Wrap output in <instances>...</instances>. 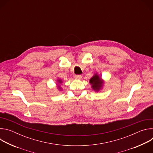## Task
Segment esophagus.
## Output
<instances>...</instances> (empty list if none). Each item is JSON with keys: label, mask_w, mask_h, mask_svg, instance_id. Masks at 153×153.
<instances>
[{"label": "esophagus", "mask_w": 153, "mask_h": 153, "mask_svg": "<svg viewBox=\"0 0 153 153\" xmlns=\"http://www.w3.org/2000/svg\"><path fill=\"white\" fill-rule=\"evenodd\" d=\"M74 77H75V79H79V80H80V79H82V76H81L80 75H76V76H75Z\"/></svg>", "instance_id": "obj_1"}]
</instances>
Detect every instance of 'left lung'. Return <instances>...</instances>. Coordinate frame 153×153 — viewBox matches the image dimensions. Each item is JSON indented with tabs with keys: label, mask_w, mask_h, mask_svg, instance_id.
<instances>
[{
	"label": "left lung",
	"mask_w": 153,
	"mask_h": 153,
	"mask_svg": "<svg viewBox=\"0 0 153 153\" xmlns=\"http://www.w3.org/2000/svg\"><path fill=\"white\" fill-rule=\"evenodd\" d=\"M90 83L91 85L92 89L96 92L99 91L102 89L103 86V80L96 73L90 80Z\"/></svg>",
	"instance_id": "1"
}]
</instances>
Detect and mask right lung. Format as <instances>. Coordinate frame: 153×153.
Masks as SVG:
<instances>
[{"label": "right lung", "instance_id": "1", "mask_svg": "<svg viewBox=\"0 0 153 153\" xmlns=\"http://www.w3.org/2000/svg\"><path fill=\"white\" fill-rule=\"evenodd\" d=\"M57 83H57V85L62 83V80H60V79H57ZM58 89H59V90H62V88H61L60 85H58Z\"/></svg>", "mask_w": 153, "mask_h": 153}]
</instances>
